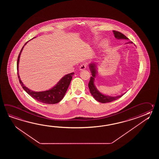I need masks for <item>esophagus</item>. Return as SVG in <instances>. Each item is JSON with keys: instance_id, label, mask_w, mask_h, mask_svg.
Instances as JSON below:
<instances>
[{"instance_id": "esophagus-1", "label": "esophagus", "mask_w": 159, "mask_h": 159, "mask_svg": "<svg viewBox=\"0 0 159 159\" xmlns=\"http://www.w3.org/2000/svg\"><path fill=\"white\" fill-rule=\"evenodd\" d=\"M87 67V65L86 64H82L81 65V66H80V70H81V71H82V70H84V69L86 68Z\"/></svg>"}]
</instances>
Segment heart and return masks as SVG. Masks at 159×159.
Masks as SVG:
<instances>
[{
    "instance_id": "heart-1",
    "label": "heart",
    "mask_w": 159,
    "mask_h": 159,
    "mask_svg": "<svg viewBox=\"0 0 159 159\" xmlns=\"http://www.w3.org/2000/svg\"><path fill=\"white\" fill-rule=\"evenodd\" d=\"M103 43H102V45H103Z\"/></svg>"
}]
</instances>
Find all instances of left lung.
I'll return each mask as SVG.
<instances>
[{
    "mask_svg": "<svg viewBox=\"0 0 159 159\" xmlns=\"http://www.w3.org/2000/svg\"><path fill=\"white\" fill-rule=\"evenodd\" d=\"M113 33L114 34V36L116 39L119 40H122V39H125V40H129V39L124 35L123 34L116 31V30H113ZM126 44H132V42H128ZM89 69L91 71V76L90 77V80L89 83V88L90 90V92L91 93L92 96L94 97L95 100L97 101L103 103H106L108 102H111L114 101L115 100L118 99L119 98L122 97L124 94H122L121 95H119L118 96L115 97H112V96H109L107 95L103 94L100 91L98 90L97 88L95 86V78H96L97 75V64L95 62H92L89 64Z\"/></svg>",
    "mask_w": 159,
    "mask_h": 159,
    "instance_id": "8db88e82",
    "label": "left lung"
}]
</instances>
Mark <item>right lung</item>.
<instances>
[{
  "instance_id": "1",
  "label": "right lung",
  "mask_w": 159,
  "mask_h": 159,
  "mask_svg": "<svg viewBox=\"0 0 159 159\" xmlns=\"http://www.w3.org/2000/svg\"><path fill=\"white\" fill-rule=\"evenodd\" d=\"M34 38V37L33 39ZM28 41H27V43L24 44V46L23 47L21 50L20 53L19 54L18 58H17V71H19V60H20L21 52L23 51L24 46L27 44V43ZM73 75H74V73H69L68 75H65L62 78H61L60 81L58 82L57 84L54 85L53 88H51V89H49V90L43 91H34L31 90L23 84V83L22 82V81L20 80L19 72H17V75H18V78H19V80L20 82V84L24 90L26 91L27 93L31 96L32 98L36 99L37 101L43 103H46V104H55V103H57L61 101V100L64 98L65 93L68 90V87L70 84V82L72 79V76Z\"/></svg>"
}]
</instances>
